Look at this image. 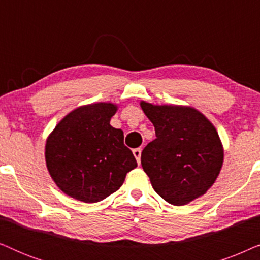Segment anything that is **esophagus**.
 <instances>
[{
  "label": "esophagus",
  "mask_w": 260,
  "mask_h": 260,
  "mask_svg": "<svg viewBox=\"0 0 260 260\" xmlns=\"http://www.w3.org/2000/svg\"><path fill=\"white\" fill-rule=\"evenodd\" d=\"M133 152H134L135 158H136V161H137V163H138V166H140V165H141V152H142V149H141V148L134 149Z\"/></svg>",
  "instance_id": "1"
}]
</instances>
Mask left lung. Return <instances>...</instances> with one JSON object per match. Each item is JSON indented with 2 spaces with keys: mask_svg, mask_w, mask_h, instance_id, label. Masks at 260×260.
<instances>
[{
  "mask_svg": "<svg viewBox=\"0 0 260 260\" xmlns=\"http://www.w3.org/2000/svg\"><path fill=\"white\" fill-rule=\"evenodd\" d=\"M141 108L155 126L156 138L143 149L141 163L156 193L175 206L204 195L215 182L223 161L213 124L188 106L142 102Z\"/></svg>",
  "mask_w": 260,
  "mask_h": 260,
  "instance_id": "left-lung-1",
  "label": "left lung"
}]
</instances>
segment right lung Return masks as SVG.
I'll return each mask as SVG.
<instances>
[{
	"mask_svg": "<svg viewBox=\"0 0 260 260\" xmlns=\"http://www.w3.org/2000/svg\"><path fill=\"white\" fill-rule=\"evenodd\" d=\"M117 111L111 103L81 106L70 112L46 142V165L63 193L98 202L115 193L137 167L124 145V134L110 125Z\"/></svg>",
	"mask_w": 260,
	"mask_h": 260,
	"instance_id": "add662e5",
	"label": "right lung"
}]
</instances>
